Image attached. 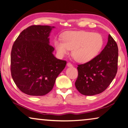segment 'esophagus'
Masks as SVG:
<instances>
[{"instance_id": "34e87169", "label": "esophagus", "mask_w": 128, "mask_h": 128, "mask_svg": "<svg viewBox=\"0 0 128 128\" xmlns=\"http://www.w3.org/2000/svg\"><path fill=\"white\" fill-rule=\"evenodd\" d=\"M67 66H68V67H72V66H73L72 64L71 63H70V62H68V64H67Z\"/></svg>"}]
</instances>
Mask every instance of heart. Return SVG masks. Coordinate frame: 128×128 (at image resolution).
<instances>
[{"instance_id": "obj_1", "label": "heart", "mask_w": 128, "mask_h": 128, "mask_svg": "<svg viewBox=\"0 0 128 128\" xmlns=\"http://www.w3.org/2000/svg\"><path fill=\"white\" fill-rule=\"evenodd\" d=\"M63 40H56L54 45L58 55L64 56L73 50L72 55L79 62H87L94 59L103 46L102 36L97 32L80 31L66 33Z\"/></svg>"}]
</instances>
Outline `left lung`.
<instances>
[{"mask_svg":"<svg viewBox=\"0 0 128 128\" xmlns=\"http://www.w3.org/2000/svg\"><path fill=\"white\" fill-rule=\"evenodd\" d=\"M118 48L109 34L108 42L100 54L86 64H78L75 86L84 96L104 92L115 78L118 70Z\"/></svg>","mask_w":128,"mask_h":128,"instance_id":"left-lung-1","label":"left lung"}]
</instances>
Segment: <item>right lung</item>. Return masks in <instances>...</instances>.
<instances>
[{"label":"right lung","mask_w":128,"mask_h":128,"mask_svg":"<svg viewBox=\"0 0 128 128\" xmlns=\"http://www.w3.org/2000/svg\"><path fill=\"white\" fill-rule=\"evenodd\" d=\"M54 27L31 26L24 30L14 42L11 52V74L22 92L44 96L53 88L66 61L54 56L50 34Z\"/></svg>","instance_id":"right-lung-1"}]
</instances>
